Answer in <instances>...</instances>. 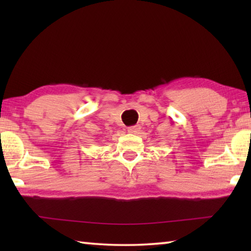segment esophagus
I'll use <instances>...</instances> for the list:
<instances>
[{
    "label": "esophagus",
    "instance_id": "1",
    "mask_svg": "<svg viewBox=\"0 0 251 251\" xmlns=\"http://www.w3.org/2000/svg\"><path fill=\"white\" fill-rule=\"evenodd\" d=\"M127 131L128 133H131V134H138L139 131H141V126L138 125H135V126H130L127 128Z\"/></svg>",
    "mask_w": 251,
    "mask_h": 251
}]
</instances>
